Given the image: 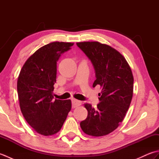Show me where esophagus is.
Returning <instances> with one entry per match:
<instances>
[{"label":"esophagus","instance_id":"34e87169","mask_svg":"<svg viewBox=\"0 0 159 159\" xmlns=\"http://www.w3.org/2000/svg\"><path fill=\"white\" fill-rule=\"evenodd\" d=\"M72 108H76L78 107H79L80 104H81V101L78 100L73 98L72 100Z\"/></svg>","mask_w":159,"mask_h":159}]
</instances>
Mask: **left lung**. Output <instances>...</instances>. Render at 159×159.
Masks as SVG:
<instances>
[{
    "label": "left lung",
    "mask_w": 159,
    "mask_h": 159,
    "mask_svg": "<svg viewBox=\"0 0 159 159\" xmlns=\"http://www.w3.org/2000/svg\"><path fill=\"white\" fill-rule=\"evenodd\" d=\"M91 60L96 71L93 87L99 85L100 102L95 109L84 104L88 114L80 125L85 134L102 137L112 133L124 119L133 98V75L124 56L98 42L76 43Z\"/></svg>",
    "instance_id": "obj_1"
}]
</instances>
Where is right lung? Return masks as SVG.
I'll use <instances>...</instances> for the list:
<instances>
[{"label":"right lung","mask_w":159,"mask_h":159,"mask_svg":"<svg viewBox=\"0 0 159 159\" xmlns=\"http://www.w3.org/2000/svg\"><path fill=\"white\" fill-rule=\"evenodd\" d=\"M74 43L54 42L43 46L24 64L17 82L20 107L33 130L50 136L61 130L72 108L70 100H53L57 62Z\"/></svg>","instance_id":"1"}]
</instances>
